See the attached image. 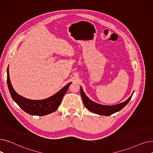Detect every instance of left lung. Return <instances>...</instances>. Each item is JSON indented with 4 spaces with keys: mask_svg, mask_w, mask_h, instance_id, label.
I'll use <instances>...</instances> for the list:
<instances>
[{
    "mask_svg": "<svg viewBox=\"0 0 153 153\" xmlns=\"http://www.w3.org/2000/svg\"><path fill=\"white\" fill-rule=\"evenodd\" d=\"M133 94L131 95L130 97L128 98L125 102L120 103L117 105H104L101 104L94 102L90 100L87 97V96L85 94L83 91L82 87H81V95L82 99L83 102L85 107L91 111L92 113L98 114L100 115H105V116H110L114 113L122 110L124 107H125L127 103L129 102L131 100Z\"/></svg>",
    "mask_w": 153,
    "mask_h": 153,
    "instance_id": "1",
    "label": "left lung"
}]
</instances>
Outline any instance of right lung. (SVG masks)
<instances>
[{"mask_svg": "<svg viewBox=\"0 0 153 153\" xmlns=\"http://www.w3.org/2000/svg\"><path fill=\"white\" fill-rule=\"evenodd\" d=\"M7 85L12 99L27 114L31 115L44 116L55 111L59 107L64 94L72 82H69L51 97L43 100H30L22 97L15 91L12 85L9 67L7 68Z\"/></svg>", "mask_w": 153, "mask_h": 153, "instance_id": "1", "label": "right lung"}]
</instances>
